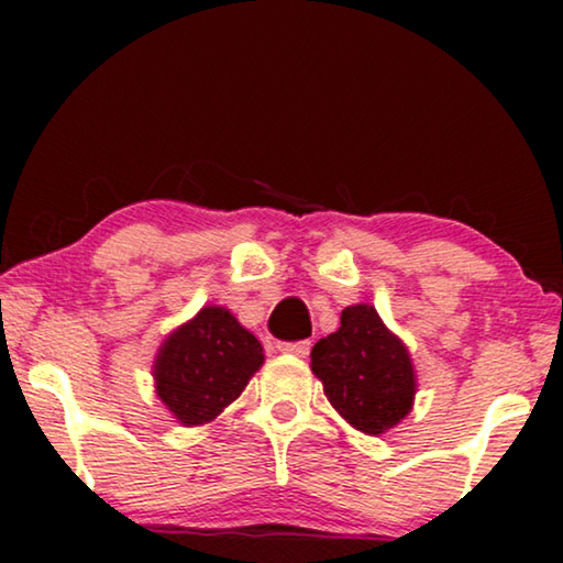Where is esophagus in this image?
<instances>
[{"instance_id":"1","label":"esophagus","mask_w":563,"mask_h":563,"mask_svg":"<svg viewBox=\"0 0 563 563\" xmlns=\"http://www.w3.org/2000/svg\"><path fill=\"white\" fill-rule=\"evenodd\" d=\"M310 341H297V343H276V349H279L282 353H289V356H299L305 358L307 353H310Z\"/></svg>"}]
</instances>
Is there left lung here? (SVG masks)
I'll use <instances>...</instances> for the list:
<instances>
[{
	"instance_id": "8db88e82",
	"label": "left lung",
	"mask_w": 563,
	"mask_h": 563,
	"mask_svg": "<svg viewBox=\"0 0 563 563\" xmlns=\"http://www.w3.org/2000/svg\"><path fill=\"white\" fill-rule=\"evenodd\" d=\"M310 358L328 402L361 433H387L412 410V358L372 305L345 307L341 328L320 338Z\"/></svg>"
}]
</instances>
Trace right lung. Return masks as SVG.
<instances>
[{
    "mask_svg": "<svg viewBox=\"0 0 563 563\" xmlns=\"http://www.w3.org/2000/svg\"><path fill=\"white\" fill-rule=\"evenodd\" d=\"M264 364L258 338L225 307H202L161 343L156 395L181 426H205L235 402Z\"/></svg>",
    "mask_w": 563,
    "mask_h": 563,
    "instance_id": "add662e5",
    "label": "right lung"
}]
</instances>
